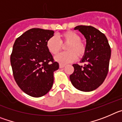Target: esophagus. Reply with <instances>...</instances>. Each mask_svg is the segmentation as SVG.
Masks as SVG:
<instances>
[{
	"mask_svg": "<svg viewBox=\"0 0 122 122\" xmlns=\"http://www.w3.org/2000/svg\"><path fill=\"white\" fill-rule=\"evenodd\" d=\"M59 67H60V68H63L65 67V65H64L60 64V65H59Z\"/></svg>",
	"mask_w": 122,
	"mask_h": 122,
	"instance_id": "1",
	"label": "esophagus"
}]
</instances>
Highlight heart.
Returning <instances> with one entry per match:
<instances>
[{
  "mask_svg": "<svg viewBox=\"0 0 122 122\" xmlns=\"http://www.w3.org/2000/svg\"><path fill=\"white\" fill-rule=\"evenodd\" d=\"M59 39L56 36L50 37L46 41V47L51 54H58L62 50V45L66 47L67 52H62L55 57V60L62 65L74 62L77 57L82 58L86 54V46L81 40L80 35L73 31H66L60 34Z\"/></svg>",
  "mask_w": 122,
  "mask_h": 122,
  "instance_id": "heart-1",
  "label": "heart"
}]
</instances>
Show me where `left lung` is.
I'll return each mask as SVG.
<instances>
[{
	"instance_id": "obj_1",
	"label": "left lung",
	"mask_w": 122,
	"mask_h": 122,
	"mask_svg": "<svg viewBox=\"0 0 122 122\" xmlns=\"http://www.w3.org/2000/svg\"><path fill=\"white\" fill-rule=\"evenodd\" d=\"M79 30L86 38V52L81 60L84 66L73 64L74 72L70 79L76 89L90 92L100 87L107 76L111 50L104 33L90 25H78Z\"/></svg>"
}]
</instances>
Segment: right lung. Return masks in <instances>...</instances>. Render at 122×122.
I'll use <instances>...</instances> for the list:
<instances>
[{"mask_svg": "<svg viewBox=\"0 0 122 122\" xmlns=\"http://www.w3.org/2000/svg\"><path fill=\"white\" fill-rule=\"evenodd\" d=\"M53 30L33 28L16 40L10 56L15 81L22 91L33 97H41L51 90L54 72L59 63L46 47Z\"/></svg>", "mask_w": 122, "mask_h": 122, "instance_id": "right-lung-1", "label": "right lung"}]
</instances>
